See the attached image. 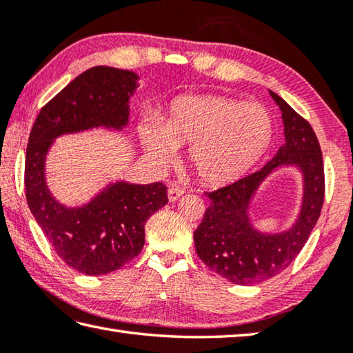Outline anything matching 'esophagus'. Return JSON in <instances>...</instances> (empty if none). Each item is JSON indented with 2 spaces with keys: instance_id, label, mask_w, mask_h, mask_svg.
Listing matches in <instances>:
<instances>
[{
  "instance_id": "34e87169",
  "label": "esophagus",
  "mask_w": 353,
  "mask_h": 353,
  "mask_svg": "<svg viewBox=\"0 0 353 353\" xmlns=\"http://www.w3.org/2000/svg\"><path fill=\"white\" fill-rule=\"evenodd\" d=\"M184 189H181V188H170L169 189V192H168V196H169V201L170 203H174V201H176V199L181 196V195H184Z\"/></svg>"
}]
</instances>
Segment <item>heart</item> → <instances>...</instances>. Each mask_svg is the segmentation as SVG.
Segmentation results:
<instances>
[{
	"label": "heart",
	"instance_id": "1",
	"mask_svg": "<svg viewBox=\"0 0 353 353\" xmlns=\"http://www.w3.org/2000/svg\"><path fill=\"white\" fill-rule=\"evenodd\" d=\"M274 137V117L263 104L221 95L175 98L161 125L143 124V141L150 155L165 161L174 145H190V169L209 185L243 178L268 154Z\"/></svg>",
	"mask_w": 353,
	"mask_h": 353
}]
</instances>
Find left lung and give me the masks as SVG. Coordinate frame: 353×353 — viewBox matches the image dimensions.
<instances>
[{"label": "left lung", "mask_w": 353, "mask_h": 353, "mask_svg": "<svg viewBox=\"0 0 353 353\" xmlns=\"http://www.w3.org/2000/svg\"><path fill=\"white\" fill-rule=\"evenodd\" d=\"M280 105L285 144L261 170L214 192L210 205L194 234L199 259L235 284H255L289 268L320 218L324 203V164L320 143L307 119L270 92ZM295 163L305 175V198L299 221L284 234H259L248 223L247 208L259 183L278 165Z\"/></svg>", "instance_id": "obj_1"}]
</instances>
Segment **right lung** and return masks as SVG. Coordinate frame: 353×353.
<instances>
[{
  "instance_id": "obj_1",
  "label": "right lung",
  "mask_w": 353,
  "mask_h": 353,
  "mask_svg": "<svg viewBox=\"0 0 353 353\" xmlns=\"http://www.w3.org/2000/svg\"><path fill=\"white\" fill-rule=\"evenodd\" d=\"M137 79L134 72L105 65L85 70L43 105L30 130L26 199L57 255L79 274L104 275L132 261L144 245L145 221L168 203V188L115 183L89 204L69 209L46 185V154L63 134L128 124Z\"/></svg>"
}]
</instances>
